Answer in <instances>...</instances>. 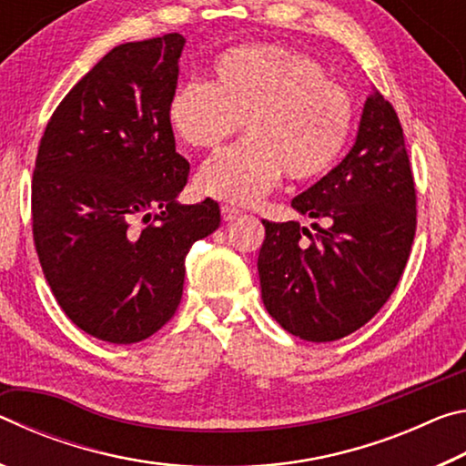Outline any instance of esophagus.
<instances>
[{
  "instance_id": "esophagus-1",
  "label": "esophagus",
  "mask_w": 466,
  "mask_h": 466,
  "mask_svg": "<svg viewBox=\"0 0 466 466\" xmlns=\"http://www.w3.org/2000/svg\"><path fill=\"white\" fill-rule=\"evenodd\" d=\"M240 214H242V211L238 208H232V205H222L224 222H232V219H236Z\"/></svg>"
}]
</instances>
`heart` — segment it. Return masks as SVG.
Segmentation results:
<instances>
[{
  "label": "heart",
  "mask_w": 466,
  "mask_h": 466,
  "mask_svg": "<svg viewBox=\"0 0 466 466\" xmlns=\"http://www.w3.org/2000/svg\"><path fill=\"white\" fill-rule=\"evenodd\" d=\"M211 82L180 84L168 102L172 131L216 152L240 129L247 139L205 164L197 188L214 199L255 203L279 183L333 168L353 125L341 86L309 55L273 45L236 46L211 63Z\"/></svg>",
  "instance_id": "b5f03b06"
}]
</instances>
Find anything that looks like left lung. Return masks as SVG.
Listing matches in <instances>:
<instances>
[{
  "label": "left lung",
  "instance_id": "1",
  "mask_svg": "<svg viewBox=\"0 0 466 466\" xmlns=\"http://www.w3.org/2000/svg\"><path fill=\"white\" fill-rule=\"evenodd\" d=\"M291 208L327 228L312 224V236L298 222L263 219L257 261L263 304L288 333L335 341L382 309L415 236V185L403 127L380 92L366 98L350 154L294 197Z\"/></svg>",
  "mask_w": 466,
  "mask_h": 466
}]
</instances>
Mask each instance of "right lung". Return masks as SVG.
I'll return each mask as SVG.
<instances>
[{"mask_svg":"<svg viewBox=\"0 0 466 466\" xmlns=\"http://www.w3.org/2000/svg\"><path fill=\"white\" fill-rule=\"evenodd\" d=\"M185 43L172 33L115 46L61 100L38 146V261L63 312L100 341L137 343L167 325L188 248L219 226L214 199L177 201L188 162L168 102Z\"/></svg>","mask_w":466,"mask_h":466,"instance_id":"add662e5","label":"right lung"}]
</instances>
